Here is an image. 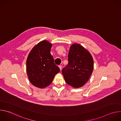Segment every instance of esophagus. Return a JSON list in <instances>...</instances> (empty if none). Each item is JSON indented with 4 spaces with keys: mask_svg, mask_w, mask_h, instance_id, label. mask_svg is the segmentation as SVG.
<instances>
[{
    "mask_svg": "<svg viewBox=\"0 0 121 121\" xmlns=\"http://www.w3.org/2000/svg\"><path fill=\"white\" fill-rule=\"evenodd\" d=\"M58 67H59L60 70H61V69H62V65H59L58 66Z\"/></svg>",
    "mask_w": 121,
    "mask_h": 121,
    "instance_id": "34e87169",
    "label": "esophagus"
}]
</instances>
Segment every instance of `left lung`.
<instances>
[{
    "label": "left lung",
    "instance_id": "obj_1",
    "mask_svg": "<svg viewBox=\"0 0 121 121\" xmlns=\"http://www.w3.org/2000/svg\"><path fill=\"white\" fill-rule=\"evenodd\" d=\"M68 63L62 73L66 83L74 88L82 87L89 80L93 72V59L89 52L78 43L70 47Z\"/></svg>",
    "mask_w": 121,
    "mask_h": 121
}]
</instances>
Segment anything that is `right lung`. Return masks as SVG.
I'll return each mask as SVG.
<instances>
[{
	"label": "right lung",
	"mask_w": 121,
	"mask_h": 121,
	"mask_svg": "<svg viewBox=\"0 0 121 121\" xmlns=\"http://www.w3.org/2000/svg\"><path fill=\"white\" fill-rule=\"evenodd\" d=\"M52 44L43 40L31 49L26 61V70L30 82L35 87L43 89L48 86L55 75L60 72L50 54Z\"/></svg>",
	"instance_id": "right-lung-1"
}]
</instances>
